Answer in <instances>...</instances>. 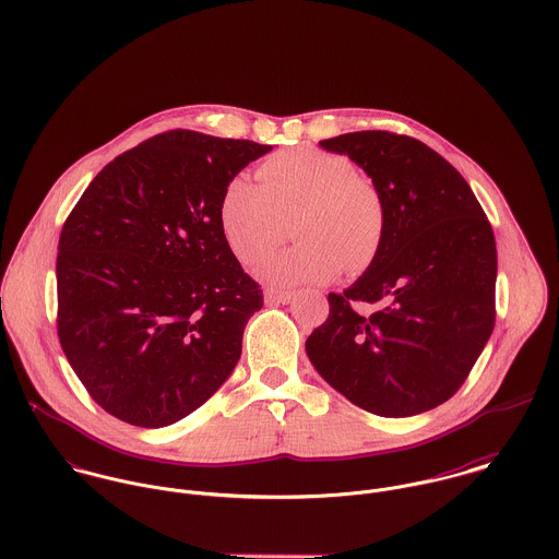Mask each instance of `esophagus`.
<instances>
[{
    "label": "esophagus",
    "mask_w": 559,
    "mask_h": 559,
    "mask_svg": "<svg viewBox=\"0 0 559 559\" xmlns=\"http://www.w3.org/2000/svg\"><path fill=\"white\" fill-rule=\"evenodd\" d=\"M293 293H286V290H266L264 293V301L271 304V306H286L293 301Z\"/></svg>",
    "instance_id": "1"
}]
</instances>
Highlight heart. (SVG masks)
<instances>
[{"mask_svg":"<svg viewBox=\"0 0 559 559\" xmlns=\"http://www.w3.org/2000/svg\"><path fill=\"white\" fill-rule=\"evenodd\" d=\"M299 242L271 255L258 277L271 286L326 284L342 269L366 273L388 237L381 187L355 163L314 146L280 151L258 182L233 178L219 202L224 239L242 264H255L288 237Z\"/></svg>","mask_w":559,"mask_h":559,"instance_id":"obj_1","label":"heart"}]
</instances>
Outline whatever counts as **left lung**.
<instances>
[{"label":"left lung","instance_id":"8db88e82","mask_svg":"<svg viewBox=\"0 0 559 559\" xmlns=\"http://www.w3.org/2000/svg\"><path fill=\"white\" fill-rule=\"evenodd\" d=\"M320 146L381 187L388 237L350 288L326 297L308 357L333 390L374 415L430 411L459 392L492 333V228L459 169L419 140L357 131ZM355 302L376 312L361 316Z\"/></svg>","mask_w":559,"mask_h":559}]
</instances>
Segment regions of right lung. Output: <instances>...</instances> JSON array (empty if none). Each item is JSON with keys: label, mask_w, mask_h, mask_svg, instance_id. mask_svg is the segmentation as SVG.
Listing matches in <instances>:
<instances>
[{"label": "right lung", "mask_w": 559, "mask_h": 559, "mask_svg": "<svg viewBox=\"0 0 559 559\" xmlns=\"http://www.w3.org/2000/svg\"><path fill=\"white\" fill-rule=\"evenodd\" d=\"M273 146L167 131L107 163L58 245V337L92 400L169 426L233 374L262 308L219 226L228 182Z\"/></svg>", "instance_id": "right-lung-1"}]
</instances>
